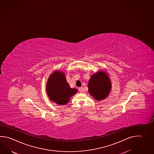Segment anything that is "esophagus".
<instances>
[{
	"label": "esophagus",
	"instance_id": "esophagus-1",
	"mask_svg": "<svg viewBox=\"0 0 154 154\" xmlns=\"http://www.w3.org/2000/svg\"><path fill=\"white\" fill-rule=\"evenodd\" d=\"M79 91H80L81 93H82V91H83V88H82V87H79Z\"/></svg>",
	"mask_w": 154,
	"mask_h": 154
}]
</instances>
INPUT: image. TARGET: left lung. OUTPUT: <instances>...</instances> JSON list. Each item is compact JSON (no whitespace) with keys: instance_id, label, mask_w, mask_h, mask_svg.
<instances>
[{"instance_id":"8db88e82","label":"left lung","mask_w":154,"mask_h":154,"mask_svg":"<svg viewBox=\"0 0 154 154\" xmlns=\"http://www.w3.org/2000/svg\"><path fill=\"white\" fill-rule=\"evenodd\" d=\"M88 87L89 93L95 99L101 100L109 94L111 83L106 73L104 71H100L91 75Z\"/></svg>"}]
</instances>
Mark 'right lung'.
<instances>
[{
	"mask_svg": "<svg viewBox=\"0 0 154 154\" xmlns=\"http://www.w3.org/2000/svg\"><path fill=\"white\" fill-rule=\"evenodd\" d=\"M47 91L51 100L59 105H65L77 90L71 88L63 72L55 71L48 79Z\"/></svg>",
	"mask_w": 154,
	"mask_h": 154,
	"instance_id": "obj_1",
	"label": "right lung"
}]
</instances>
